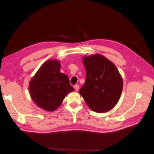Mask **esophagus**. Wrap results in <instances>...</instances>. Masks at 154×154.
<instances>
[{
	"mask_svg": "<svg viewBox=\"0 0 154 154\" xmlns=\"http://www.w3.org/2000/svg\"><path fill=\"white\" fill-rule=\"evenodd\" d=\"M73 88H74L75 91H78V90H79V85H75L74 86H73Z\"/></svg>",
	"mask_w": 154,
	"mask_h": 154,
	"instance_id": "34e87169",
	"label": "esophagus"
}]
</instances>
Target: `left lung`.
I'll return each instance as SVG.
<instances>
[{
  "instance_id": "left-lung-1",
  "label": "left lung",
  "mask_w": 154,
  "mask_h": 154,
  "mask_svg": "<svg viewBox=\"0 0 154 154\" xmlns=\"http://www.w3.org/2000/svg\"><path fill=\"white\" fill-rule=\"evenodd\" d=\"M85 82L79 90L88 106L97 113L106 112L119 102L123 80L116 66L100 54L83 58Z\"/></svg>"
}]
</instances>
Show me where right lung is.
Here are the masks:
<instances>
[{"mask_svg":"<svg viewBox=\"0 0 154 154\" xmlns=\"http://www.w3.org/2000/svg\"><path fill=\"white\" fill-rule=\"evenodd\" d=\"M29 89L33 102L48 111L58 108L66 94L74 90L68 76L60 72V63L55 60L46 61L40 67Z\"/></svg>","mask_w":154,"mask_h":154,"instance_id":"right-lung-1","label":"right lung"}]
</instances>
